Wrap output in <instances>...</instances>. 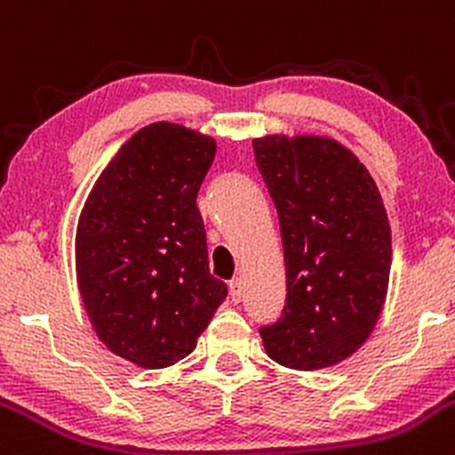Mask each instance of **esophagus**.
Listing matches in <instances>:
<instances>
[{"instance_id": "1", "label": "esophagus", "mask_w": 455, "mask_h": 455, "mask_svg": "<svg viewBox=\"0 0 455 455\" xmlns=\"http://www.w3.org/2000/svg\"><path fill=\"white\" fill-rule=\"evenodd\" d=\"M228 290H231V299H233V303H240V300H242V294H243L242 279H233L231 283H228Z\"/></svg>"}]
</instances>
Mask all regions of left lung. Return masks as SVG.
Here are the masks:
<instances>
[{
  "mask_svg": "<svg viewBox=\"0 0 455 455\" xmlns=\"http://www.w3.org/2000/svg\"><path fill=\"white\" fill-rule=\"evenodd\" d=\"M279 213L288 294L259 329L281 366L315 371L347 360L371 336L390 279V224L375 180L327 137L252 140Z\"/></svg>",
  "mask_w": 455,
  "mask_h": 455,
  "instance_id": "8db88e82",
  "label": "left lung"
}]
</instances>
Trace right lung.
<instances>
[{"instance_id":"1","label":"right lung","mask_w":455,"mask_h":455,"mask_svg":"<svg viewBox=\"0 0 455 455\" xmlns=\"http://www.w3.org/2000/svg\"><path fill=\"white\" fill-rule=\"evenodd\" d=\"M215 141L156 122L131 137L91 189L76 233V272L91 324L141 368L188 357L227 299L209 272L200 185Z\"/></svg>"}]
</instances>
